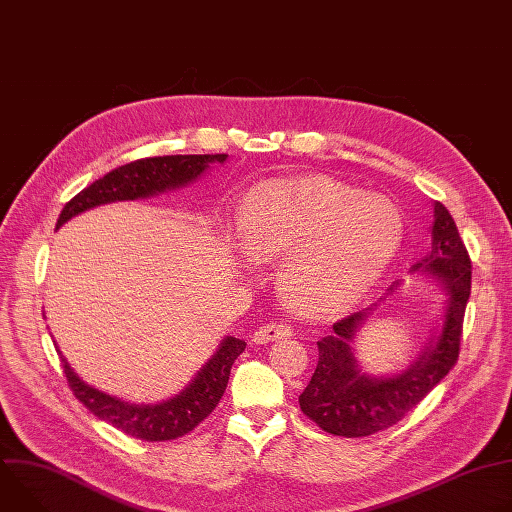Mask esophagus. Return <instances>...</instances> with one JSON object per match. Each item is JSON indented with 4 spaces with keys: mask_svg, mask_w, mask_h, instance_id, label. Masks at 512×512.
<instances>
[{
    "mask_svg": "<svg viewBox=\"0 0 512 512\" xmlns=\"http://www.w3.org/2000/svg\"><path fill=\"white\" fill-rule=\"evenodd\" d=\"M287 336H291V326H289V324H283V322H269V324H263V326L253 334V342H255V344H267V342L281 340V338H287Z\"/></svg>",
    "mask_w": 512,
    "mask_h": 512,
    "instance_id": "1",
    "label": "esophagus"
}]
</instances>
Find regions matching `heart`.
<instances>
[{"label": "heart", "mask_w": 512, "mask_h": 512, "mask_svg": "<svg viewBox=\"0 0 512 512\" xmlns=\"http://www.w3.org/2000/svg\"><path fill=\"white\" fill-rule=\"evenodd\" d=\"M239 223L253 259L286 257L279 269L283 296L316 318L346 312L367 296L401 243V216L391 200L326 178L255 186Z\"/></svg>", "instance_id": "1"}]
</instances>
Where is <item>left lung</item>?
<instances>
[{"label":"left lung","instance_id":"1","mask_svg":"<svg viewBox=\"0 0 512 512\" xmlns=\"http://www.w3.org/2000/svg\"><path fill=\"white\" fill-rule=\"evenodd\" d=\"M413 271L440 279L448 291L444 326L437 340L407 371L387 379L362 373L350 342L367 310L334 324V332L318 340V367L300 395V407L326 433L342 437L373 435L399 423L452 369L460 354L466 304L472 287V261L452 214L442 202L433 206L431 251ZM393 283L389 291L397 289Z\"/></svg>","mask_w":512,"mask_h":512}]
</instances>
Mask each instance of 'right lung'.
<instances>
[{
	"label": "right lung",
	"instance_id": "add662e5",
	"mask_svg": "<svg viewBox=\"0 0 512 512\" xmlns=\"http://www.w3.org/2000/svg\"><path fill=\"white\" fill-rule=\"evenodd\" d=\"M227 154L214 156H158L143 158L131 164H125L103 178L95 180L91 186L81 190L75 198L68 200L58 216L56 229L62 227L72 216H77L89 208L99 204L115 202V200H135L148 198L166 190H174L186 186L196 180L208 164H223ZM245 342L233 336H227L212 358L198 371L194 381L176 397L158 403V405H131L117 397L105 395L70 369V364L60 354V364L68 387L93 415L111 423L119 431L137 437L145 442H166L176 440L190 433L198 423H202L212 409L225 395L231 367L237 356L245 350Z\"/></svg>",
	"mask_w": 512,
	"mask_h": 512
}]
</instances>
